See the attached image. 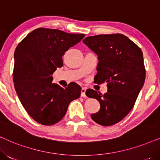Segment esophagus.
I'll list each match as a JSON object with an SVG mask.
<instances>
[{"instance_id": "esophagus-1", "label": "esophagus", "mask_w": 160, "mask_h": 160, "mask_svg": "<svg viewBox=\"0 0 160 160\" xmlns=\"http://www.w3.org/2000/svg\"><path fill=\"white\" fill-rule=\"evenodd\" d=\"M81 96L82 98L86 97V88L85 87H82V92H81Z\"/></svg>"}]
</instances>
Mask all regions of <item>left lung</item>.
<instances>
[{"mask_svg":"<svg viewBox=\"0 0 160 160\" xmlns=\"http://www.w3.org/2000/svg\"><path fill=\"white\" fill-rule=\"evenodd\" d=\"M83 43L98 56L97 84L107 83L108 92L102 95L89 89L86 95L99 101L98 112L91 115L96 123L111 126L130 113L143 86L146 70L141 49L122 34L87 37Z\"/></svg>","mask_w":160,"mask_h":160,"instance_id":"left-lung-1","label":"left lung"}]
</instances>
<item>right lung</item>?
<instances>
[{"label":"right lung","instance_id":"obj_1","mask_svg":"<svg viewBox=\"0 0 160 160\" xmlns=\"http://www.w3.org/2000/svg\"><path fill=\"white\" fill-rule=\"evenodd\" d=\"M84 36L40 28L17 45L13 71L14 87L26 111L39 124L58 123L65 115L70 102L80 97L79 85L71 82L62 88L52 83V74L63 65L65 52Z\"/></svg>","mask_w":160,"mask_h":160}]
</instances>
